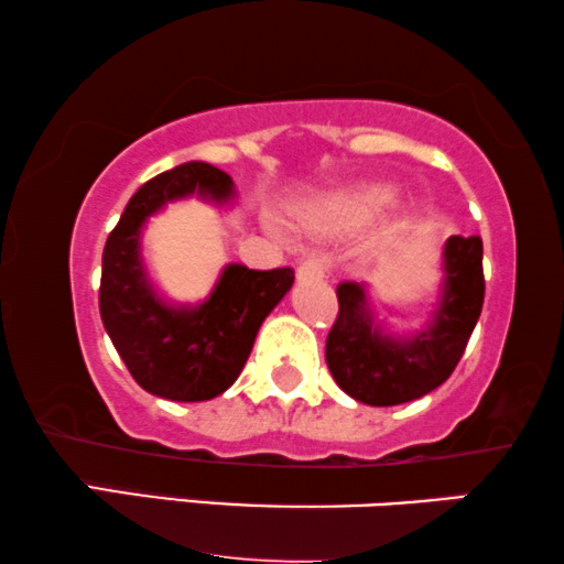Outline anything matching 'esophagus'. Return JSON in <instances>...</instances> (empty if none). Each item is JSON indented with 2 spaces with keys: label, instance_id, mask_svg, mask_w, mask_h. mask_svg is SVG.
<instances>
[{
  "label": "esophagus",
  "instance_id": "obj_1",
  "mask_svg": "<svg viewBox=\"0 0 564 564\" xmlns=\"http://www.w3.org/2000/svg\"><path fill=\"white\" fill-rule=\"evenodd\" d=\"M330 261L326 257H307L303 264L297 267L300 280H323L328 274Z\"/></svg>",
  "mask_w": 564,
  "mask_h": 564
}]
</instances>
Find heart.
Listing matches in <instances>:
<instances>
[{
	"label": "heart",
	"instance_id": "obj_1",
	"mask_svg": "<svg viewBox=\"0 0 564 564\" xmlns=\"http://www.w3.org/2000/svg\"><path fill=\"white\" fill-rule=\"evenodd\" d=\"M384 197L388 195H384L382 189H369V192H359V195H344V197L328 199V203H323L318 210L313 213V220L330 228L359 226V223H365L369 215L384 203Z\"/></svg>",
	"mask_w": 564,
	"mask_h": 564
}]
</instances>
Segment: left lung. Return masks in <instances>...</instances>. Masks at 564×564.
Masks as SVG:
<instances>
[{
    "mask_svg": "<svg viewBox=\"0 0 564 564\" xmlns=\"http://www.w3.org/2000/svg\"><path fill=\"white\" fill-rule=\"evenodd\" d=\"M442 267L434 318L403 338L384 334L361 284H338V315L326 338V361L346 395L377 408L400 405L449 380L482 311V238L452 236L444 243Z\"/></svg>",
    "mask_w": 564,
    "mask_h": 564,
    "instance_id": "8db88e82",
    "label": "left lung"
}]
</instances>
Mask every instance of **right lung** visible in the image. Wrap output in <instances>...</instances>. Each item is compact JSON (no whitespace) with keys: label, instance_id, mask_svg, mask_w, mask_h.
I'll return each mask as SVG.
<instances>
[{"label":"right lung","instance_id":"right-lung-1","mask_svg":"<svg viewBox=\"0 0 564 564\" xmlns=\"http://www.w3.org/2000/svg\"><path fill=\"white\" fill-rule=\"evenodd\" d=\"M195 192L223 205L234 197V180L187 161L145 182L107 236L99 282V315L128 372L151 395L180 403L210 400L238 380L261 323L295 282L290 267L228 264L199 305L166 303L145 272L141 230L166 203Z\"/></svg>","mask_w":564,"mask_h":564}]
</instances>
